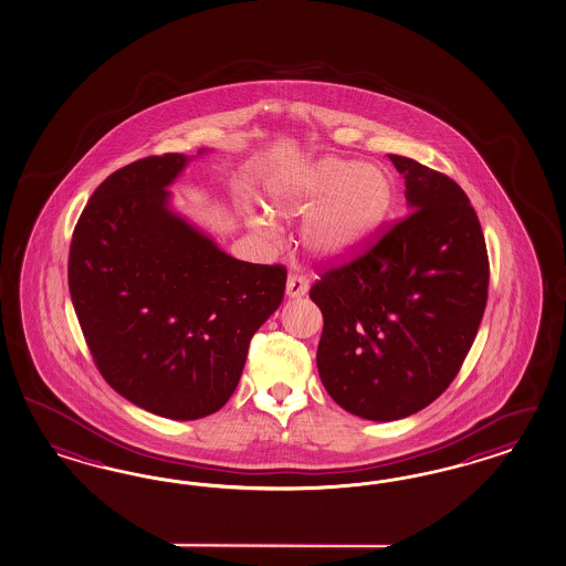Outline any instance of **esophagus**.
<instances>
[{"label": "esophagus", "instance_id": "1", "mask_svg": "<svg viewBox=\"0 0 566 566\" xmlns=\"http://www.w3.org/2000/svg\"><path fill=\"white\" fill-rule=\"evenodd\" d=\"M307 290H310V283H307L306 276L290 275V279H287V285H285V293H287V297H290V300L304 297Z\"/></svg>", "mask_w": 566, "mask_h": 566}]
</instances>
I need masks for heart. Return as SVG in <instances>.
Wrapping results in <instances>:
<instances>
[{"label":"heart","instance_id":"heart-1","mask_svg":"<svg viewBox=\"0 0 566 566\" xmlns=\"http://www.w3.org/2000/svg\"><path fill=\"white\" fill-rule=\"evenodd\" d=\"M269 200L276 214L307 212L300 229L307 252L337 260L356 252L382 223L390 184L376 165L328 157L285 171L273 181ZM245 219L260 233L275 227L269 214L250 212Z\"/></svg>","mask_w":566,"mask_h":566}]
</instances>
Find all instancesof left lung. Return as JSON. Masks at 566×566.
I'll use <instances>...</instances> for the list:
<instances>
[{
	"label": "left lung",
	"mask_w": 566,
	"mask_h": 566,
	"mask_svg": "<svg viewBox=\"0 0 566 566\" xmlns=\"http://www.w3.org/2000/svg\"><path fill=\"white\" fill-rule=\"evenodd\" d=\"M407 214L310 290L324 316L316 366L357 418L403 420L438 399L468 356L488 300L484 233L451 178L388 155Z\"/></svg>",
	"instance_id": "8db88e82"
}]
</instances>
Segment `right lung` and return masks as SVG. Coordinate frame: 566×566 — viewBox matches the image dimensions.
I'll return each mask as SVG.
<instances>
[{
  "label": "right lung",
  "instance_id": "add662e5",
  "mask_svg": "<svg viewBox=\"0 0 566 566\" xmlns=\"http://www.w3.org/2000/svg\"><path fill=\"white\" fill-rule=\"evenodd\" d=\"M196 157H148L105 179L82 210L67 264L103 378L129 403L179 421L229 401L287 281L283 266L229 256L174 209L169 186Z\"/></svg>",
  "mask_w": 566,
  "mask_h": 566
}]
</instances>
